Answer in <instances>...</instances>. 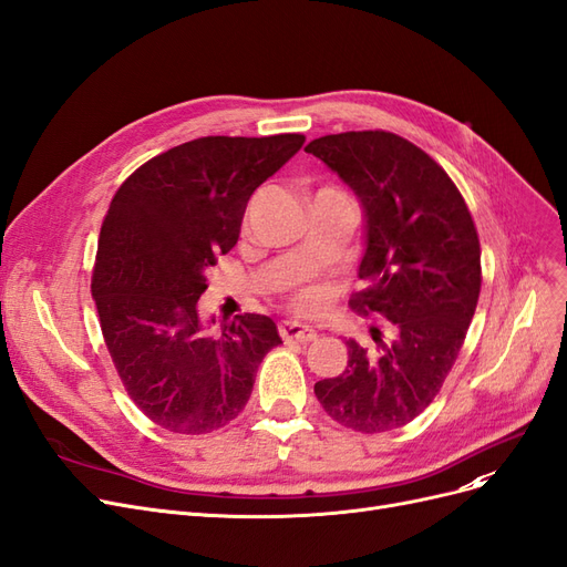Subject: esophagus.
I'll list each match as a JSON object with an SVG mask.
<instances>
[{
    "instance_id": "34e87169",
    "label": "esophagus",
    "mask_w": 567,
    "mask_h": 567,
    "mask_svg": "<svg viewBox=\"0 0 567 567\" xmlns=\"http://www.w3.org/2000/svg\"><path fill=\"white\" fill-rule=\"evenodd\" d=\"M280 337H282L285 341H303V343H308V341H312V339H318V331L312 329V327H308V324H303V322L285 320V322L280 324Z\"/></svg>"
}]
</instances>
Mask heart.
Wrapping results in <instances>:
<instances>
[{"label":"heart","mask_w":567,"mask_h":567,"mask_svg":"<svg viewBox=\"0 0 567 567\" xmlns=\"http://www.w3.org/2000/svg\"><path fill=\"white\" fill-rule=\"evenodd\" d=\"M316 301H318V295H316V291H308V295H303V297H301V303H303V306H312Z\"/></svg>","instance_id":"1"}]
</instances>
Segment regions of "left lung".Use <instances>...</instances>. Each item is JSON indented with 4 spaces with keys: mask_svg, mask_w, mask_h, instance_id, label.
<instances>
[{
    "mask_svg": "<svg viewBox=\"0 0 567 567\" xmlns=\"http://www.w3.org/2000/svg\"><path fill=\"white\" fill-rule=\"evenodd\" d=\"M318 156L358 196L364 249L352 308L379 312L390 341L371 327L375 348L352 339L348 367L316 383L333 421L354 432H388L411 423L442 390L474 318L481 249L470 209L423 150L385 131L312 140Z\"/></svg>",
    "mask_w": 567,
    "mask_h": 567,
    "instance_id": "8db88e82",
    "label": "left lung"
}]
</instances>
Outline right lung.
<instances>
[{
	"mask_svg": "<svg viewBox=\"0 0 567 567\" xmlns=\"http://www.w3.org/2000/svg\"><path fill=\"white\" fill-rule=\"evenodd\" d=\"M306 137H200L121 184L100 230L93 299L104 343L137 409L179 434L224 427L245 409L276 322L245 312L209 333L205 270L238 243L249 196Z\"/></svg>",
	"mask_w": 567,
	"mask_h": 567,
	"instance_id": "right-lung-1",
	"label": "right lung"
}]
</instances>
